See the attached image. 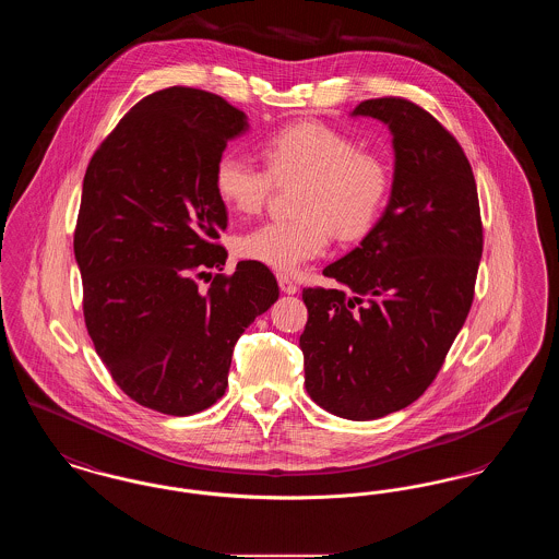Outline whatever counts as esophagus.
I'll return each mask as SVG.
<instances>
[{
    "label": "esophagus",
    "mask_w": 559,
    "mask_h": 559,
    "mask_svg": "<svg viewBox=\"0 0 559 559\" xmlns=\"http://www.w3.org/2000/svg\"><path fill=\"white\" fill-rule=\"evenodd\" d=\"M278 287H281V292L287 293V295H295L297 293V285L285 274H278Z\"/></svg>",
    "instance_id": "34e87169"
}]
</instances>
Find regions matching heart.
<instances>
[{
	"label": "heart",
	"instance_id": "obj_1",
	"mask_svg": "<svg viewBox=\"0 0 559 559\" xmlns=\"http://www.w3.org/2000/svg\"><path fill=\"white\" fill-rule=\"evenodd\" d=\"M266 169L237 153H224L213 167L219 201L239 213L264 207L272 187L299 182L295 213L287 222H266L237 239L242 260L293 274L322 255L335 237H365L385 203L388 169L372 153L319 121H299L267 135L260 146Z\"/></svg>",
	"mask_w": 559,
	"mask_h": 559
}]
</instances>
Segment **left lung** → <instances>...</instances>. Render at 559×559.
Segmentation results:
<instances>
[{
	"instance_id": "8db88e82",
	"label": "left lung",
	"mask_w": 559,
	"mask_h": 559,
	"mask_svg": "<svg viewBox=\"0 0 559 559\" xmlns=\"http://www.w3.org/2000/svg\"><path fill=\"white\" fill-rule=\"evenodd\" d=\"M352 117L388 126L394 178L367 237L322 270L340 289H304L306 390L320 408L371 421L413 404L469 314L481 258L478 188L459 142L404 98Z\"/></svg>"
}]
</instances>
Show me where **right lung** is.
<instances>
[{
    "label": "right lung",
    "mask_w": 559,
    "mask_h": 559,
    "mask_svg": "<svg viewBox=\"0 0 559 559\" xmlns=\"http://www.w3.org/2000/svg\"><path fill=\"white\" fill-rule=\"evenodd\" d=\"M249 130L224 98L167 87L119 121L87 165L75 230L83 317L115 383L138 404L174 417L224 396L233 349L278 299L274 274L239 262L222 270L228 226L213 167Z\"/></svg>",
    "instance_id": "1"
}]
</instances>
